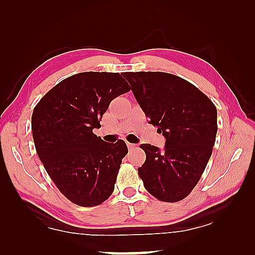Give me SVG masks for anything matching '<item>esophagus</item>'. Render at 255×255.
I'll list each match as a JSON object with an SVG mask.
<instances>
[{"label":"esophagus","mask_w":255,"mask_h":255,"mask_svg":"<svg viewBox=\"0 0 255 255\" xmlns=\"http://www.w3.org/2000/svg\"><path fill=\"white\" fill-rule=\"evenodd\" d=\"M127 147H128V149H134L137 147V144H133V143H130V142H127Z\"/></svg>","instance_id":"34e87169"}]
</instances>
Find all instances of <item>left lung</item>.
Masks as SVG:
<instances>
[{
    "label": "left lung",
    "mask_w": 255,
    "mask_h": 255,
    "mask_svg": "<svg viewBox=\"0 0 255 255\" xmlns=\"http://www.w3.org/2000/svg\"><path fill=\"white\" fill-rule=\"evenodd\" d=\"M149 123L165 138L163 150L143 143L138 169L145 189L162 202L175 203L196 186L213 152L217 110L196 86L165 72H124Z\"/></svg>",
    "instance_id": "left-lung-1"
}]
</instances>
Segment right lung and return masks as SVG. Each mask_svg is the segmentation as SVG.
<instances>
[{
	"instance_id": "obj_1",
	"label": "right lung",
	"mask_w": 255,
	"mask_h": 255,
	"mask_svg": "<svg viewBox=\"0 0 255 255\" xmlns=\"http://www.w3.org/2000/svg\"><path fill=\"white\" fill-rule=\"evenodd\" d=\"M130 91L119 73L82 72L62 80L36 105L31 131L37 154L59 191L92 207L111 196L128 149L93 133L111 102Z\"/></svg>"
}]
</instances>
